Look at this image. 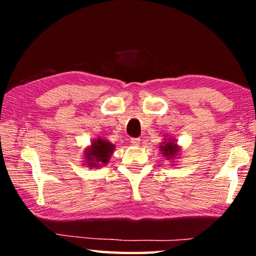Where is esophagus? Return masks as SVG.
Segmentation results:
<instances>
[{
  "label": "esophagus",
  "instance_id": "34e87169",
  "mask_svg": "<svg viewBox=\"0 0 256 256\" xmlns=\"http://www.w3.org/2000/svg\"><path fill=\"white\" fill-rule=\"evenodd\" d=\"M140 138H131V144H133V146H140Z\"/></svg>",
  "mask_w": 256,
  "mask_h": 256
}]
</instances>
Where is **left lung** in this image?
Segmentation results:
<instances>
[{"label":"left lung","instance_id":"left-lung-1","mask_svg":"<svg viewBox=\"0 0 256 256\" xmlns=\"http://www.w3.org/2000/svg\"><path fill=\"white\" fill-rule=\"evenodd\" d=\"M160 152L167 160H175L178 158L180 154L182 152L180 146L177 144V141L175 138H164V141L159 146Z\"/></svg>","mask_w":256,"mask_h":256}]
</instances>
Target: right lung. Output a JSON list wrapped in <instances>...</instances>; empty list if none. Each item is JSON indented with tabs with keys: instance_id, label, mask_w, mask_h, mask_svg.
<instances>
[{
	"instance_id": "add662e5",
	"label": "right lung",
	"mask_w": 256,
	"mask_h": 256,
	"mask_svg": "<svg viewBox=\"0 0 256 256\" xmlns=\"http://www.w3.org/2000/svg\"><path fill=\"white\" fill-rule=\"evenodd\" d=\"M115 144L102 138H94L89 146L84 151V162L89 168H99L110 162V157L114 154Z\"/></svg>"
}]
</instances>
